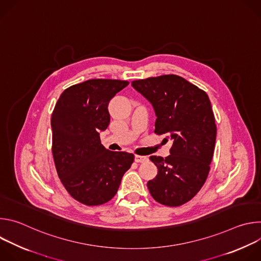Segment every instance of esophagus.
Listing matches in <instances>:
<instances>
[{
	"instance_id": "esophagus-1",
	"label": "esophagus",
	"mask_w": 261,
	"mask_h": 261,
	"mask_svg": "<svg viewBox=\"0 0 261 261\" xmlns=\"http://www.w3.org/2000/svg\"><path fill=\"white\" fill-rule=\"evenodd\" d=\"M147 161V158L145 156H139V155H135V162L137 163H142Z\"/></svg>"
}]
</instances>
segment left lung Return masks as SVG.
<instances>
[{"mask_svg":"<svg viewBox=\"0 0 261 261\" xmlns=\"http://www.w3.org/2000/svg\"><path fill=\"white\" fill-rule=\"evenodd\" d=\"M131 85L155 109L154 132L168 134L173 141L168 157H150L158 174L147 181V188L157 202L179 206L200 191L211 168L217 127L208 96L174 74L137 80Z\"/></svg>","mask_w":261,"mask_h":261,"instance_id":"obj_1","label":"left lung"}]
</instances>
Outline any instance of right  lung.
<instances>
[{"label": "right lung", "mask_w": 261, "mask_h": 261, "mask_svg": "<svg viewBox=\"0 0 261 261\" xmlns=\"http://www.w3.org/2000/svg\"><path fill=\"white\" fill-rule=\"evenodd\" d=\"M127 81L89 80L66 89L51 115V152L58 175L75 200L100 205L113 198L134 155L111 152L99 132L110 122L108 103Z\"/></svg>", "instance_id": "1"}]
</instances>
